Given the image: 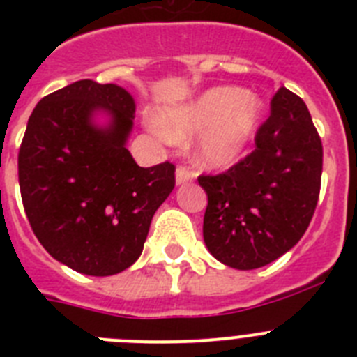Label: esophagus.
<instances>
[{
	"label": "esophagus",
	"instance_id": "obj_1",
	"mask_svg": "<svg viewBox=\"0 0 357 357\" xmlns=\"http://www.w3.org/2000/svg\"><path fill=\"white\" fill-rule=\"evenodd\" d=\"M193 178H195L193 172H189L188 168H176V172H175L176 185H182V184H185V182H191Z\"/></svg>",
	"mask_w": 357,
	"mask_h": 357
}]
</instances>
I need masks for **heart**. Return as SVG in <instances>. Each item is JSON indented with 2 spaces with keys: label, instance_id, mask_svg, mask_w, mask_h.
Masks as SVG:
<instances>
[{
  "label": "heart",
  "instance_id": "b5f03b06",
  "mask_svg": "<svg viewBox=\"0 0 357 357\" xmlns=\"http://www.w3.org/2000/svg\"><path fill=\"white\" fill-rule=\"evenodd\" d=\"M264 116L259 96L234 85H218L159 114V132L178 143L198 135L195 157L209 169L234 166L247 153Z\"/></svg>",
  "mask_w": 357,
  "mask_h": 357
}]
</instances>
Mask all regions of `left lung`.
Masks as SVG:
<instances>
[{"label":"left lung","instance_id":"obj_1","mask_svg":"<svg viewBox=\"0 0 357 357\" xmlns=\"http://www.w3.org/2000/svg\"><path fill=\"white\" fill-rule=\"evenodd\" d=\"M321 157L304 100L280 87L250 155L222 175L198 178L207 193L204 241L213 257L255 270L291 250L317 209Z\"/></svg>","mask_w":357,"mask_h":357}]
</instances>
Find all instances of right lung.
I'll use <instances>...</instances> for the list:
<instances>
[{"label": "right lung", "instance_id": "right-lung-1", "mask_svg": "<svg viewBox=\"0 0 357 357\" xmlns=\"http://www.w3.org/2000/svg\"><path fill=\"white\" fill-rule=\"evenodd\" d=\"M135 100L118 84L78 80L44 96L19 150L33 234L75 272L107 277L139 259L151 218L175 188L169 162L139 168L127 150Z\"/></svg>", "mask_w": 357, "mask_h": 357}]
</instances>
